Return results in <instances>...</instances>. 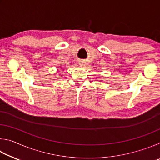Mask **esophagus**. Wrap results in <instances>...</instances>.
I'll list each match as a JSON object with an SVG mask.
<instances>
[{
	"mask_svg": "<svg viewBox=\"0 0 160 160\" xmlns=\"http://www.w3.org/2000/svg\"><path fill=\"white\" fill-rule=\"evenodd\" d=\"M79 64L80 65V66H85V62H83V61H82L79 62Z\"/></svg>",
	"mask_w": 160,
	"mask_h": 160,
	"instance_id": "1",
	"label": "esophagus"
}]
</instances>
